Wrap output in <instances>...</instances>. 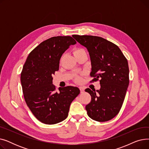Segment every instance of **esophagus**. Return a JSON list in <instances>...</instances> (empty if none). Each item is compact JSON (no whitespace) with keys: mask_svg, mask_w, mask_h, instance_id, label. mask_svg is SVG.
I'll return each mask as SVG.
<instances>
[{"mask_svg":"<svg viewBox=\"0 0 149 149\" xmlns=\"http://www.w3.org/2000/svg\"><path fill=\"white\" fill-rule=\"evenodd\" d=\"M80 93H84V89H83V88H80Z\"/></svg>","mask_w":149,"mask_h":149,"instance_id":"esophagus-1","label":"esophagus"}]
</instances>
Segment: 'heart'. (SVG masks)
I'll use <instances>...</instances> for the list:
<instances>
[{"instance_id":"1","label":"heart","mask_w":149,"mask_h":149,"mask_svg":"<svg viewBox=\"0 0 149 149\" xmlns=\"http://www.w3.org/2000/svg\"><path fill=\"white\" fill-rule=\"evenodd\" d=\"M84 50L83 49H80V48H79V49H76L74 51V54H77V53H78V52H81V51H83ZM60 60V61H61ZM75 81L76 82H77V83H80L81 81V79L80 77H77V78H76L75 79Z\"/></svg>"}]
</instances>
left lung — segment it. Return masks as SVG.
<instances>
[{"label":"left lung","instance_id":"obj_1","mask_svg":"<svg viewBox=\"0 0 149 149\" xmlns=\"http://www.w3.org/2000/svg\"><path fill=\"white\" fill-rule=\"evenodd\" d=\"M75 40L87 48L91 60V83L100 81V90H85L91 96L86 106L92 120L105 122L118 114L123 104L129 84L128 62L115 44L93 36L73 35Z\"/></svg>","mask_w":149,"mask_h":149}]
</instances>
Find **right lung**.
<instances>
[{
	"label": "right lung",
	"instance_id": "right-lung-1",
	"mask_svg": "<svg viewBox=\"0 0 149 149\" xmlns=\"http://www.w3.org/2000/svg\"><path fill=\"white\" fill-rule=\"evenodd\" d=\"M76 41L70 36H57L42 42L31 51L23 65L20 81L25 102L36 118L46 124L65 120L72 101L80 93L77 87L59 88L52 75L58 70L62 54Z\"/></svg>",
	"mask_w": 149,
	"mask_h": 149
}]
</instances>
